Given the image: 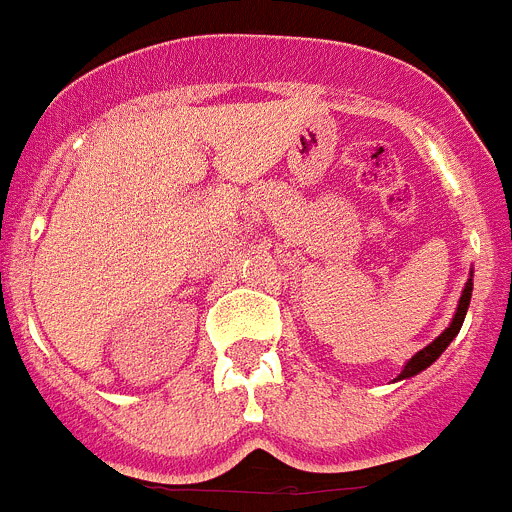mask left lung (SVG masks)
I'll use <instances>...</instances> for the list:
<instances>
[{"instance_id":"obj_1","label":"left lung","mask_w":512,"mask_h":512,"mask_svg":"<svg viewBox=\"0 0 512 512\" xmlns=\"http://www.w3.org/2000/svg\"><path fill=\"white\" fill-rule=\"evenodd\" d=\"M471 275H474V273H471ZM471 275H469V281H466L464 291H461V299H459V304H456V314H453L451 324H448L446 330H443L441 335L435 337V340L430 342V345H425V348H422V350H417V353L412 355L410 361L404 363V368H402V373H399V376H397V381L412 379V376L422 373L428 366H433V363L438 361V358H441V355H443V350H446L448 345H451L453 337L459 335L461 324H464V317H466V309H469L471 291H474V278H471Z\"/></svg>"}]
</instances>
